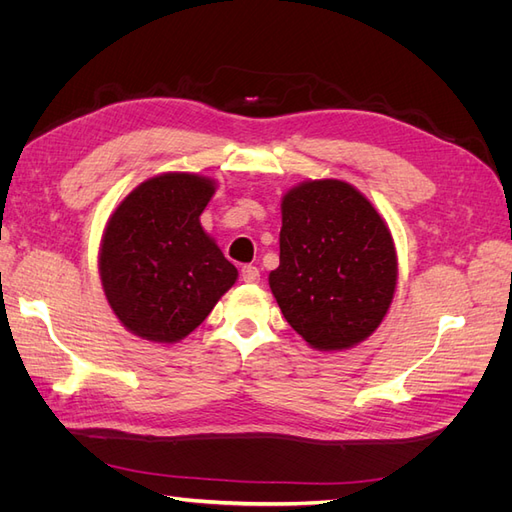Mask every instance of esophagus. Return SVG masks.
<instances>
[{"instance_id":"34e87169","label":"esophagus","mask_w":512,"mask_h":512,"mask_svg":"<svg viewBox=\"0 0 512 512\" xmlns=\"http://www.w3.org/2000/svg\"><path fill=\"white\" fill-rule=\"evenodd\" d=\"M241 280L247 284H258L260 282V271L254 265H243L241 267Z\"/></svg>"}]
</instances>
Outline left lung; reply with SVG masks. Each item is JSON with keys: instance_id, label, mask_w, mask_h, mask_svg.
<instances>
[{"instance_id": "8db88e82", "label": "left lung", "mask_w": 512, "mask_h": 512, "mask_svg": "<svg viewBox=\"0 0 512 512\" xmlns=\"http://www.w3.org/2000/svg\"><path fill=\"white\" fill-rule=\"evenodd\" d=\"M397 284L389 226L350 183L307 181L282 200L280 267L269 286L316 350L352 348L378 329Z\"/></svg>"}]
</instances>
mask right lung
Listing matches in <instances>:
<instances>
[{"label":"right lung","mask_w":512,"mask_h":512,"mask_svg":"<svg viewBox=\"0 0 512 512\" xmlns=\"http://www.w3.org/2000/svg\"><path fill=\"white\" fill-rule=\"evenodd\" d=\"M215 188L166 173L132 190L106 224L100 277L108 305L134 335L175 344L237 282V269L200 226Z\"/></svg>","instance_id":"right-lung-1"}]
</instances>
